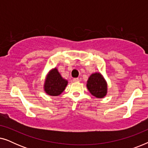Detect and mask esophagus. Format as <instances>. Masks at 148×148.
I'll use <instances>...</instances> for the list:
<instances>
[{
  "label": "esophagus",
  "mask_w": 148,
  "mask_h": 148,
  "mask_svg": "<svg viewBox=\"0 0 148 148\" xmlns=\"http://www.w3.org/2000/svg\"><path fill=\"white\" fill-rule=\"evenodd\" d=\"M73 82H79V78H74L73 79Z\"/></svg>",
  "instance_id": "obj_1"
}]
</instances>
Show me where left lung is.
Listing matches in <instances>:
<instances>
[{
  "instance_id": "8db88e82",
  "label": "left lung",
  "mask_w": 148,
  "mask_h": 148,
  "mask_svg": "<svg viewBox=\"0 0 148 148\" xmlns=\"http://www.w3.org/2000/svg\"><path fill=\"white\" fill-rule=\"evenodd\" d=\"M87 88L93 96L102 98L106 95L107 84L102 75L96 73L89 77Z\"/></svg>"
}]
</instances>
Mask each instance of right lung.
Instances as JSON below:
<instances>
[{
	"instance_id": "right-lung-1",
	"label": "right lung",
	"mask_w": 148,
	"mask_h": 148,
	"mask_svg": "<svg viewBox=\"0 0 148 148\" xmlns=\"http://www.w3.org/2000/svg\"><path fill=\"white\" fill-rule=\"evenodd\" d=\"M68 82L60 75L57 69H54L48 74L44 84V90L50 96L60 95L65 89Z\"/></svg>"
}]
</instances>
